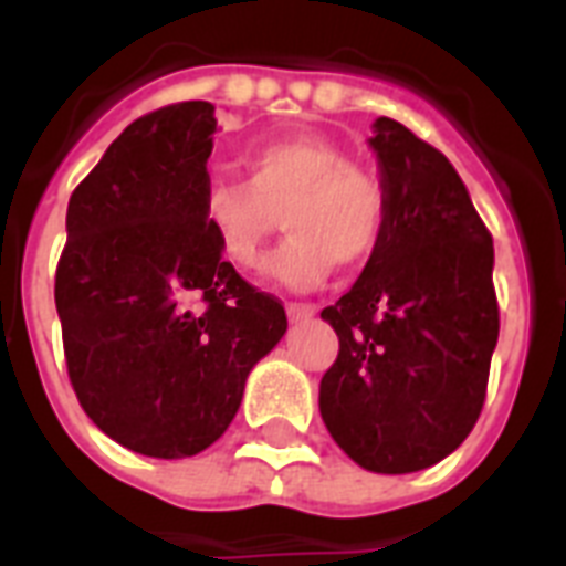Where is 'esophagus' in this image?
Segmentation results:
<instances>
[{
	"mask_svg": "<svg viewBox=\"0 0 566 566\" xmlns=\"http://www.w3.org/2000/svg\"><path fill=\"white\" fill-rule=\"evenodd\" d=\"M314 314H317L314 305H305V302H287V317H291V323H308Z\"/></svg>",
	"mask_w": 566,
	"mask_h": 566,
	"instance_id": "esophagus-1",
	"label": "esophagus"
}]
</instances>
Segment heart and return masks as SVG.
<instances>
[{
  "label": "heart",
  "mask_w": 566,
  "mask_h": 566,
  "mask_svg": "<svg viewBox=\"0 0 566 566\" xmlns=\"http://www.w3.org/2000/svg\"><path fill=\"white\" fill-rule=\"evenodd\" d=\"M249 179L222 176L202 196V213L222 258L240 270L261 261L275 211L291 238L270 258V273L291 287L326 282L335 264L361 270L381 249L387 190L376 172L349 161L344 146L314 132L273 137L247 155Z\"/></svg>",
  "instance_id": "1"
}]
</instances>
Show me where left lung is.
Returning <instances> with one entry per match:
<instances>
[{"mask_svg":"<svg viewBox=\"0 0 566 566\" xmlns=\"http://www.w3.org/2000/svg\"><path fill=\"white\" fill-rule=\"evenodd\" d=\"M373 153L387 231L353 291L323 308L340 349L319 381L335 443L373 473H417L473 431L500 337L493 238L447 155L390 117Z\"/></svg>","mask_w":566,"mask_h":566,"instance_id":"obj_1","label":"left lung"}]
</instances>
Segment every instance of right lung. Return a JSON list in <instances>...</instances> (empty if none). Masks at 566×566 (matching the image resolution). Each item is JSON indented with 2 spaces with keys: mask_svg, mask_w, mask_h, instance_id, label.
I'll return each instance as SVG.
<instances>
[{
  "mask_svg": "<svg viewBox=\"0 0 566 566\" xmlns=\"http://www.w3.org/2000/svg\"><path fill=\"white\" fill-rule=\"evenodd\" d=\"M211 102L137 117L66 205L55 270L64 358L84 413L149 458H188L229 429L249 370L287 332L202 213Z\"/></svg>",
  "mask_w": 566,
  "mask_h": 566,
  "instance_id": "1",
  "label": "right lung"
}]
</instances>
